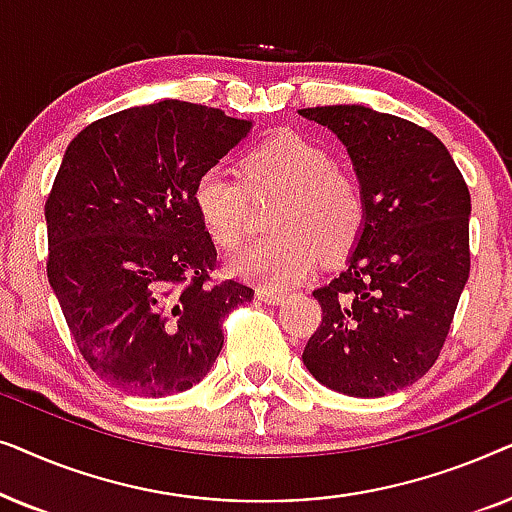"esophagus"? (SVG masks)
<instances>
[{
  "mask_svg": "<svg viewBox=\"0 0 512 512\" xmlns=\"http://www.w3.org/2000/svg\"><path fill=\"white\" fill-rule=\"evenodd\" d=\"M256 298L263 300V303H268V305H279V303H284V300H286L284 293L270 291V289H258L256 291Z\"/></svg>",
  "mask_w": 512,
  "mask_h": 512,
  "instance_id": "1",
  "label": "esophagus"
}]
</instances>
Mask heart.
I'll use <instances>...</instances> for the list:
<instances>
[{"mask_svg":"<svg viewBox=\"0 0 512 512\" xmlns=\"http://www.w3.org/2000/svg\"><path fill=\"white\" fill-rule=\"evenodd\" d=\"M251 193H277L275 237L247 244L228 258L233 275L263 289H289L317 268L352 254L366 226L361 188L340 172L338 158L312 139L284 132L265 139L242 160ZM198 219L221 247H237L247 230V188L221 167L195 179L191 193Z\"/></svg>","mask_w":512,"mask_h":512,"instance_id":"heart-1","label":"heart"}]
</instances>
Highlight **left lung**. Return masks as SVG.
<instances>
[{
	"instance_id": "1",
	"label": "left lung",
	"mask_w": 512,
	"mask_h": 512,
	"mask_svg": "<svg viewBox=\"0 0 512 512\" xmlns=\"http://www.w3.org/2000/svg\"><path fill=\"white\" fill-rule=\"evenodd\" d=\"M345 144L366 200L347 268L312 293L321 324L303 363L347 396L377 398L429 373L471 272V193L433 132L361 104L300 109Z\"/></svg>"
}]
</instances>
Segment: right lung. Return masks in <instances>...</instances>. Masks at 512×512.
I'll use <instances>...</instances> for the list:
<instances>
[{
	"instance_id": "add662e5",
	"label": "right lung",
	"mask_w": 512,
	"mask_h": 512,
	"mask_svg": "<svg viewBox=\"0 0 512 512\" xmlns=\"http://www.w3.org/2000/svg\"><path fill=\"white\" fill-rule=\"evenodd\" d=\"M251 121L163 100L123 109L69 142L46 200L48 282L90 370L137 396L191 389L223 347V319L254 289L214 284L216 249L195 179Z\"/></svg>"
}]
</instances>
